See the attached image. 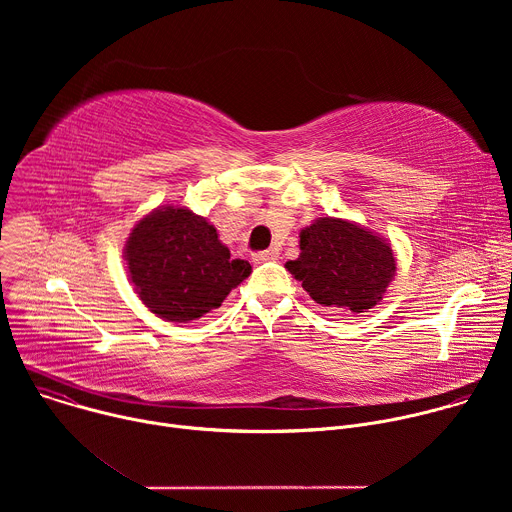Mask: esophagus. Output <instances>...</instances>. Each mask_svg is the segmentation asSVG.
Instances as JSON below:
<instances>
[{
	"label": "esophagus",
	"mask_w": 512,
	"mask_h": 512,
	"mask_svg": "<svg viewBox=\"0 0 512 512\" xmlns=\"http://www.w3.org/2000/svg\"><path fill=\"white\" fill-rule=\"evenodd\" d=\"M277 259V251L275 249H267V251H259L253 255V261L255 263H263V261H273Z\"/></svg>",
	"instance_id": "1"
}]
</instances>
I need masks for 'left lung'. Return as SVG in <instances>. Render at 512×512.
Masks as SVG:
<instances>
[{"mask_svg": "<svg viewBox=\"0 0 512 512\" xmlns=\"http://www.w3.org/2000/svg\"><path fill=\"white\" fill-rule=\"evenodd\" d=\"M300 251L285 269L302 281L316 304L334 310H371L383 300L397 269L389 243L332 216L318 218L300 233Z\"/></svg>", "mask_w": 512, "mask_h": 512, "instance_id": "1", "label": "left lung"}]
</instances>
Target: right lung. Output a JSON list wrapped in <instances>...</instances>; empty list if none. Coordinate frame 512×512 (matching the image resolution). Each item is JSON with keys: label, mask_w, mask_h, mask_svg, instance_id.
<instances>
[{"label": "right lung", "mask_w": 512, "mask_h": 512, "mask_svg": "<svg viewBox=\"0 0 512 512\" xmlns=\"http://www.w3.org/2000/svg\"><path fill=\"white\" fill-rule=\"evenodd\" d=\"M125 259L139 300L168 322H190L221 308L251 273L202 216L176 206L141 218L127 239Z\"/></svg>", "instance_id": "add662e5"}]
</instances>
